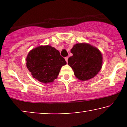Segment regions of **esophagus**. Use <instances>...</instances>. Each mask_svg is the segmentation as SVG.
Here are the masks:
<instances>
[{
  "mask_svg": "<svg viewBox=\"0 0 127 127\" xmlns=\"http://www.w3.org/2000/svg\"><path fill=\"white\" fill-rule=\"evenodd\" d=\"M65 61H66V62L67 63V61H68V57H65Z\"/></svg>",
  "mask_w": 127,
  "mask_h": 127,
  "instance_id": "1",
  "label": "esophagus"
}]
</instances>
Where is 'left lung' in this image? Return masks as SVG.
<instances>
[{"mask_svg":"<svg viewBox=\"0 0 127 127\" xmlns=\"http://www.w3.org/2000/svg\"><path fill=\"white\" fill-rule=\"evenodd\" d=\"M70 52L73 55L68 59V65L78 80L87 81L98 74L103 63L102 54L98 48L79 43L74 45Z\"/></svg>","mask_w":127,"mask_h":127,"instance_id":"obj_1","label":"left lung"}]
</instances>
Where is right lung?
Instances as JSON below:
<instances>
[{
  "label": "right lung",
  "instance_id": "obj_1",
  "mask_svg": "<svg viewBox=\"0 0 127 127\" xmlns=\"http://www.w3.org/2000/svg\"><path fill=\"white\" fill-rule=\"evenodd\" d=\"M26 61L27 68L33 77L44 84L57 79L62 66L66 64L58 50L50 45L33 48L28 53Z\"/></svg>",
  "mask_w": 127,
  "mask_h": 127
}]
</instances>
